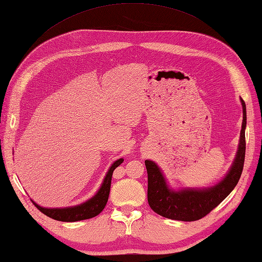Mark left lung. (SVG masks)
<instances>
[{"label":"left lung","mask_w":262,"mask_h":262,"mask_svg":"<svg viewBox=\"0 0 262 262\" xmlns=\"http://www.w3.org/2000/svg\"><path fill=\"white\" fill-rule=\"evenodd\" d=\"M240 101L243 119L238 149L232 165L216 184L208 187H183L176 190L168 184L161 167L154 161H145L148 175V204L157 214L171 220L196 221L209 214L233 191L240 180L246 156L247 111L245 101L242 98Z\"/></svg>","instance_id":"8db88e82"}]
</instances>
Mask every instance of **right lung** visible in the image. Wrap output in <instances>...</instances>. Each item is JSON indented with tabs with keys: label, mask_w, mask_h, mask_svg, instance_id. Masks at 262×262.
Instances as JSON below:
<instances>
[{
	"label": "right lung",
	"mask_w": 262,
	"mask_h": 262,
	"mask_svg": "<svg viewBox=\"0 0 262 262\" xmlns=\"http://www.w3.org/2000/svg\"><path fill=\"white\" fill-rule=\"evenodd\" d=\"M123 162L124 159H119L112 164V166L109 167L108 172L106 173V176L102 181L99 190L96 192L93 198H90L86 202H82L81 204L74 206H66V208H43V206L35 203L33 200L31 201L42 213L58 221L76 222L94 217L96 215H98L106 206L109 192H111L113 172L114 169L118 167Z\"/></svg>",
	"instance_id": "obj_1"
}]
</instances>
